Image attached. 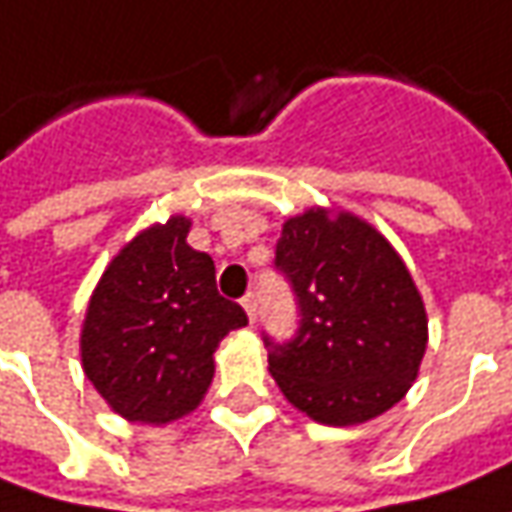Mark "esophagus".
I'll return each instance as SVG.
<instances>
[{"label": "esophagus", "mask_w": 512, "mask_h": 512, "mask_svg": "<svg viewBox=\"0 0 512 512\" xmlns=\"http://www.w3.org/2000/svg\"><path fill=\"white\" fill-rule=\"evenodd\" d=\"M243 309H246V314H249V323H255V320H257L255 294H246V297H243Z\"/></svg>", "instance_id": "obj_1"}]
</instances>
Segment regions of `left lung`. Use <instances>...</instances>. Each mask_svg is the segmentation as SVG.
I'll return each instance as SVG.
<instances>
[{"mask_svg": "<svg viewBox=\"0 0 512 512\" xmlns=\"http://www.w3.org/2000/svg\"><path fill=\"white\" fill-rule=\"evenodd\" d=\"M274 266L300 306L291 343L266 337L269 374L320 425H362L414 385L428 314L405 260L368 221L311 206L283 223Z\"/></svg>", "mask_w": 512, "mask_h": 512, "instance_id": "8db88e82", "label": "left lung"}]
</instances>
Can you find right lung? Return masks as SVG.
Masks as SVG:
<instances>
[{"label": "right lung", "mask_w": 512, "mask_h": 512, "mask_svg": "<svg viewBox=\"0 0 512 512\" xmlns=\"http://www.w3.org/2000/svg\"><path fill=\"white\" fill-rule=\"evenodd\" d=\"M192 221L172 215L138 232L107 263L81 323V368L127 422L167 425L201 405L221 340L246 311L215 289V263L195 252Z\"/></svg>", "instance_id": "add662e5"}]
</instances>
